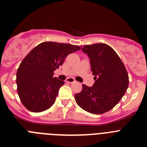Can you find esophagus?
Segmentation results:
<instances>
[{
	"mask_svg": "<svg viewBox=\"0 0 147 147\" xmlns=\"http://www.w3.org/2000/svg\"><path fill=\"white\" fill-rule=\"evenodd\" d=\"M66 82L68 83H74V82H75L76 81H75L74 79H73V78H67V80H66Z\"/></svg>",
	"mask_w": 147,
	"mask_h": 147,
	"instance_id": "34e87169",
	"label": "esophagus"
}]
</instances>
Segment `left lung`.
<instances>
[{"label": "left lung", "mask_w": 147, "mask_h": 147, "mask_svg": "<svg viewBox=\"0 0 147 147\" xmlns=\"http://www.w3.org/2000/svg\"><path fill=\"white\" fill-rule=\"evenodd\" d=\"M88 54L94 76L92 87L82 85L75 95L77 105L88 113L102 114L119 102L129 85V76L124 63L116 52L105 43L81 46Z\"/></svg>", "instance_id": "left-lung-1"}]
</instances>
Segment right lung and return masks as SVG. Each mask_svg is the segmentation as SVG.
I'll list each match as a JSON object with an SVG mask.
<instances>
[{"mask_svg": "<svg viewBox=\"0 0 147 147\" xmlns=\"http://www.w3.org/2000/svg\"><path fill=\"white\" fill-rule=\"evenodd\" d=\"M78 45L44 42L34 48L20 63L17 71L18 93L26 109L40 113L54 104L65 82L53 77L68 54L77 51Z\"/></svg>", "mask_w": 147, "mask_h": 147, "instance_id": "add662e5", "label": "right lung"}]
</instances>
